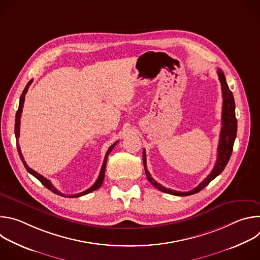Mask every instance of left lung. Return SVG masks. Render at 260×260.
<instances>
[{
    "mask_svg": "<svg viewBox=\"0 0 260 260\" xmlns=\"http://www.w3.org/2000/svg\"><path fill=\"white\" fill-rule=\"evenodd\" d=\"M218 78L221 83V89H222V98H223V106H222V127L220 132V139H219V145H218V150H217V160L214 169L212 172L209 174V176L202 182L200 183L196 188H193L190 191L186 192H181V191H176L172 190L170 188H166L162 185L157 183L150 175L149 171L147 170V165H146V153L145 149L143 150V162H144V169H145V174L149 180V182L153 185L155 188L158 190L170 193L173 196H178V197H187L194 194L199 191H201L203 188H205L207 185L215 179L218 175L222 173V171L224 170L226 167L232 152H233V147L234 143L237 137V118H236V105H235V100L233 92L229 88V85L225 80L224 73L222 72V70L218 69Z\"/></svg>",
    "mask_w": 260,
    "mask_h": 260,
    "instance_id": "left-lung-1",
    "label": "left lung"
}]
</instances>
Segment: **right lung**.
<instances>
[{
    "label": "right lung",
    "mask_w": 260,
    "mask_h": 260,
    "mask_svg": "<svg viewBox=\"0 0 260 260\" xmlns=\"http://www.w3.org/2000/svg\"><path fill=\"white\" fill-rule=\"evenodd\" d=\"M31 81L32 80H30V81H28V83L26 84V86H25V88L23 89V91H22V93H21V95H20V100H19V106H18V110H17V112H16V116H15V138H16V144H17V150H18V153H19V156H20V159H21V161H22V164H23V166H24V168L26 169V171L29 173V174H31L35 178H37L38 179L44 186L46 187V188H48L49 190H51L53 193H55V194H58V196H60V197H67V198H79V197H82V196H85V194H87V193H90L91 191H93V190H96L98 188H100L101 187V185L103 184V181H104V178H105V170H106V164H107V159H108V155L110 154V152L112 151V149L114 148V146L117 144V142H115L112 146H111L109 149H108V151H107V153H106V156H105V159H104V162H103V166H102V169H101V172H100V175H99V177H98V179H96V181H95V183L92 185L91 187H89L88 189H86L85 191H82V192H80V193H77V194H73V196H66V194H63V193H61V192H59L53 185H52V183L48 180V179H46V178H44L42 175H40L39 173H37L36 171H34L32 169H30L27 165H26V162L24 161V158H23V156H22V153H21V151H20V148H19V145H18V138H19V127H20V117H21V113H22V108H23V103H24V98H25V93H26V91H27V88H28V86L30 85V83H31Z\"/></svg>",
    "instance_id": "add662e5"
}]
</instances>
